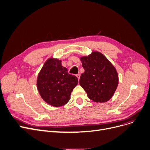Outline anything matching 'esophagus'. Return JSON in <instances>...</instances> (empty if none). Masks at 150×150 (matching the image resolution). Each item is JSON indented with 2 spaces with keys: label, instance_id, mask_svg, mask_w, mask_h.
<instances>
[{
  "label": "esophagus",
  "instance_id": "1",
  "mask_svg": "<svg viewBox=\"0 0 150 150\" xmlns=\"http://www.w3.org/2000/svg\"><path fill=\"white\" fill-rule=\"evenodd\" d=\"M76 76H77V77L78 78V79L79 80V79H80V77H81V75H80L79 74H77V75H76Z\"/></svg>",
  "mask_w": 150,
  "mask_h": 150
}]
</instances>
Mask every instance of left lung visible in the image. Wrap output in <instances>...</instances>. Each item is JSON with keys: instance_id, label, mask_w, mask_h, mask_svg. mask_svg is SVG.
I'll return each mask as SVG.
<instances>
[{"instance_id": "obj_1", "label": "left lung", "mask_w": 150, "mask_h": 150, "mask_svg": "<svg viewBox=\"0 0 150 150\" xmlns=\"http://www.w3.org/2000/svg\"><path fill=\"white\" fill-rule=\"evenodd\" d=\"M85 72L81 76L79 84L90 99L96 103L109 101L118 84L116 69L105 57L99 52H92L81 58Z\"/></svg>"}]
</instances>
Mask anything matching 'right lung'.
<instances>
[{
	"label": "right lung",
	"instance_id": "right-lung-1",
	"mask_svg": "<svg viewBox=\"0 0 150 150\" xmlns=\"http://www.w3.org/2000/svg\"><path fill=\"white\" fill-rule=\"evenodd\" d=\"M61 63L58 59H48L37 78V88L41 98L54 107L67 104L78 83L77 77L68 74L67 68L62 67Z\"/></svg>",
	"mask_w": 150,
	"mask_h": 150
}]
</instances>
